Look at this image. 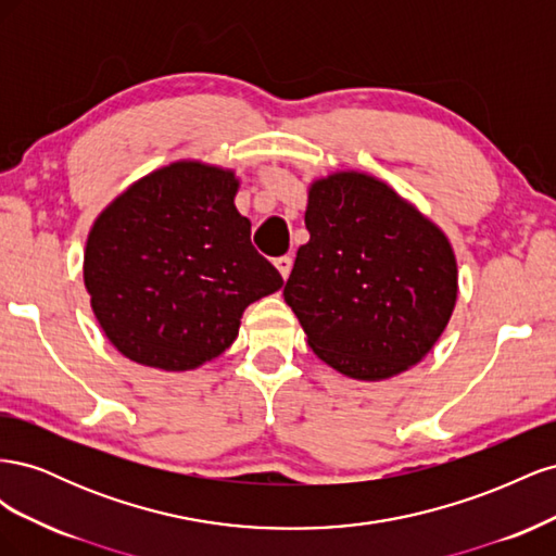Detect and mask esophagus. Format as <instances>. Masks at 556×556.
I'll return each mask as SVG.
<instances>
[{"mask_svg": "<svg viewBox=\"0 0 556 556\" xmlns=\"http://www.w3.org/2000/svg\"><path fill=\"white\" fill-rule=\"evenodd\" d=\"M276 268L280 271L282 280H288V276H290V271H292V257H290V255L278 257V260H276Z\"/></svg>", "mask_w": 556, "mask_h": 556, "instance_id": "obj_1", "label": "esophagus"}]
</instances>
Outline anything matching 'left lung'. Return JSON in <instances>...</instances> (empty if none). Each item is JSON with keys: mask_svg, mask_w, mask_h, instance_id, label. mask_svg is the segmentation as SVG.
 I'll list each match as a JSON object with an SVG mask.
<instances>
[{"mask_svg": "<svg viewBox=\"0 0 556 556\" xmlns=\"http://www.w3.org/2000/svg\"><path fill=\"white\" fill-rule=\"evenodd\" d=\"M306 229L282 296L315 355L364 382L422 362L459 292L443 229L364 172L315 178Z\"/></svg>", "mask_w": 556, "mask_h": 556, "instance_id": "8db88e82", "label": "left lung"}]
</instances>
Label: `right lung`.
<instances>
[{"instance_id": "obj_1", "label": "right lung", "mask_w": 556, "mask_h": 556, "mask_svg": "<svg viewBox=\"0 0 556 556\" xmlns=\"http://www.w3.org/2000/svg\"><path fill=\"white\" fill-rule=\"evenodd\" d=\"M233 169L178 160L97 215L83 252L90 306L111 345L160 371H192L237 341L243 311L282 288L250 243Z\"/></svg>"}]
</instances>
